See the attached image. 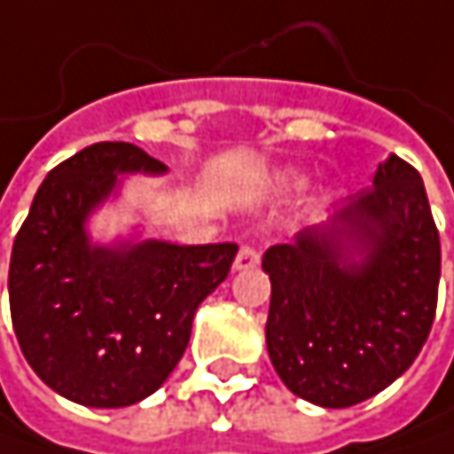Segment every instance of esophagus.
<instances>
[{
  "label": "esophagus",
  "instance_id": "1",
  "mask_svg": "<svg viewBox=\"0 0 454 454\" xmlns=\"http://www.w3.org/2000/svg\"><path fill=\"white\" fill-rule=\"evenodd\" d=\"M260 262V244L257 239H244L241 247H239V254H236V270H249Z\"/></svg>",
  "mask_w": 454,
  "mask_h": 454
}]
</instances>
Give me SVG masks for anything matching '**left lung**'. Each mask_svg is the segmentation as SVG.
Instances as JSON below:
<instances>
[{
    "instance_id": "1",
    "label": "left lung",
    "mask_w": 454,
    "mask_h": 454,
    "mask_svg": "<svg viewBox=\"0 0 454 454\" xmlns=\"http://www.w3.org/2000/svg\"><path fill=\"white\" fill-rule=\"evenodd\" d=\"M262 268L281 381L320 408L376 397L412 365L436 316L442 247L420 173L389 154L373 186L270 247Z\"/></svg>"
}]
</instances>
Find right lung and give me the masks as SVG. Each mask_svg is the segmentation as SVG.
Wrapping results in <instances>:
<instances>
[{
    "label": "right lung",
    "mask_w": 454,
    "mask_h": 454,
    "mask_svg": "<svg viewBox=\"0 0 454 454\" xmlns=\"http://www.w3.org/2000/svg\"><path fill=\"white\" fill-rule=\"evenodd\" d=\"M165 165L129 141L91 144L39 186L10 257V313L36 376L86 408H126L157 392L186 352L192 320L226 281L236 244L141 241L91 247L89 213L118 173Z\"/></svg>",
    "instance_id": "right-lung-1"
}]
</instances>
